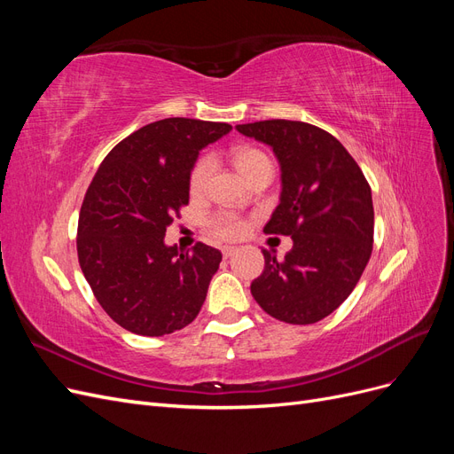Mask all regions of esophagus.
<instances>
[{
	"mask_svg": "<svg viewBox=\"0 0 454 454\" xmlns=\"http://www.w3.org/2000/svg\"><path fill=\"white\" fill-rule=\"evenodd\" d=\"M235 254H237V248H235V246H225V248H223V257H225V259L232 257Z\"/></svg>",
	"mask_w": 454,
	"mask_h": 454,
	"instance_id": "1",
	"label": "esophagus"
}]
</instances>
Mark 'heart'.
Returning a JSON list of instances; mask_svg holds the SVG:
<instances>
[{
	"label": "heart",
	"instance_id": "1",
	"mask_svg": "<svg viewBox=\"0 0 454 454\" xmlns=\"http://www.w3.org/2000/svg\"><path fill=\"white\" fill-rule=\"evenodd\" d=\"M235 160H237L239 170L244 176L250 174L257 167L270 164L269 157L263 153V151H259L255 147L239 149L237 155H235ZM270 167H272V164H270ZM212 170H214V159L212 157L199 159V162L195 164V168H193V172H191V177H189L191 193H195V195L202 193L206 184H208V180H210ZM208 229H210L214 237L223 239V240H231V239L240 237L244 229H246V225L239 215L229 214V212H222V214H215L208 219Z\"/></svg>",
	"mask_w": 454,
	"mask_h": 454
}]
</instances>
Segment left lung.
I'll use <instances>...</instances> for the list:
<instances>
[{
    "label": "left lung",
    "instance_id": "1",
    "mask_svg": "<svg viewBox=\"0 0 454 454\" xmlns=\"http://www.w3.org/2000/svg\"><path fill=\"white\" fill-rule=\"evenodd\" d=\"M237 130L277 157L280 202L263 231L294 240L282 261L263 250L265 269L252 295L280 322H320L352 294L371 257V187L342 144L309 122L272 119Z\"/></svg>",
    "mask_w": 454,
    "mask_h": 454
}]
</instances>
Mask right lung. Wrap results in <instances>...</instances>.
<instances>
[{"label":"right lung","instance_id":"right-lung-1","mask_svg":"<svg viewBox=\"0 0 454 454\" xmlns=\"http://www.w3.org/2000/svg\"><path fill=\"white\" fill-rule=\"evenodd\" d=\"M227 122L172 117L149 122L102 160L81 206L79 265L109 318L136 335L160 337L197 318L222 252L164 242L189 202L200 149L231 132Z\"/></svg>","mask_w":454,"mask_h":454}]
</instances>
